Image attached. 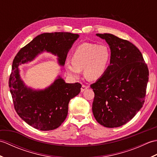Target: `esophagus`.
I'll return each instance as SVG.
<instances>
[{
	"mask_svg": "<svg viewBox=\"0 0 157 157\" xmlns=\"http://www.w3.org/2000/svg\"><path fill=\"white\" fill-rule=\"evenodd\" d=\"M87 88H88V86H86L85 85H82V88H81V92H84L86 90H87Z\"/></svg>",
	"mask_w": 157,
	"mask_h": 157,
	"instance_id": "esophagus-1",
	"label": "esophagus"
}]
</instances>
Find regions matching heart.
<instances>
[{"mask_svg": "<svg viewBox=\"0 0 157 157\" xmlns=\"http://www.w3.org/2000/svg\"><path fill=\"white\" fill-rule=\"evenodd\" d=\"M111 60L107 46L85 42L79 45L71 55V63L66 62L65 67L68 74L78 78L84 69L85 78L96 80L105 74Z\"/></svg>", "mask_w": 157, "mask_h": 157, "instance_id": "obj_1", "label": "heart"}]
</instances>
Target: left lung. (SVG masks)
I'll return each mask as SVG.
<instances>
[{
	"instance_id": "left-lung-1",
	"label": "left lung",
	"mask_w": 157,
	"mask_h": 157,
	"mask_svg": "<svg viewBox=\"0 0 157 157\" xmlns=\"http://www.w3.org/2000/svg\"><path fill=\"white\" fill-rule=\"evenodd\" d=\"M111 50L110 65L90 86L94 92L92 113L106 128L129 121L142 107L148 82V69L140 51L130 42L111 34H96Z\"/></svg>"
}]
</instances>
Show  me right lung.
<instances>
[{"label": "right lung", "mask_w": 157, "mask_h": 157, "mask_svg": "<svg viewBox=\"0 0 157 157\" xmlns=\"http://www.w3.org/2000/svg\"><path fill=\"white\" fill-rule=\"evenodd\" d=\"M79 37L69 32L44 33L20 50L13 60L9 84L14 107L20 117L35 129L49 131L59 128L67 115L70 100L79 94L82 85L66 83L58 75L44 89L32 88L23 81L19 67L44 52L57 56L59 65L64 66L67 55Z\"/></svg>", "instance_id": "obj_1"}]
</instances>
